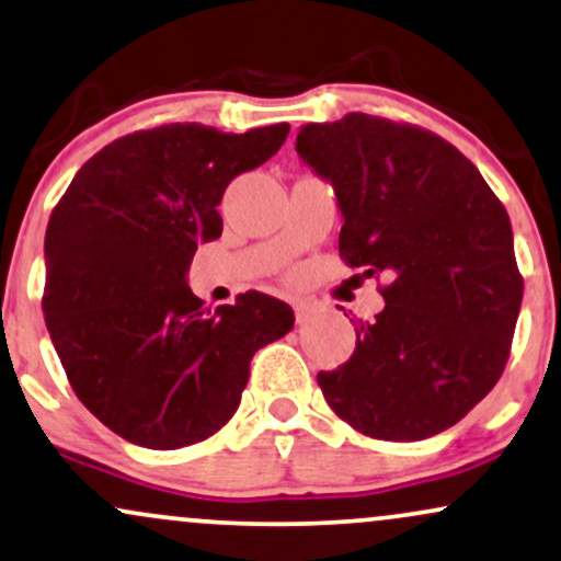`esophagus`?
<instances>
[{"label":"esophagus","mask_w":561,"mask_h":561,"mask_svg":"<svg viewBox=\"0 0 561 561\" xmlns=\"http://www.w3.org/2000/svg\"><path fill=\"white\" fill-rule=\"evenodd\" d=\"M294 312H296V322H307L312 320L314 307L307 305V301H299V305H294Z\"/></svg>","instance_id":"obj_1"}]
</instances>
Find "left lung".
Returning a JSON list of instances; mask_svg holds the SVG:
<instances>
[{"mask_svg": "<svg viewBox=\"0 0 561 561\" xmlns=\"http://www.w3.org/2000/svg\"><path fill=\"white\" fill-rule=\"evenodd\" d=\"M296 151L335 191L346 265L391 278L352 359L318 375L322 397L370 438L436 436L510 359L523 305L510 215L462 151L417 125L352 112L305 125Z\"/></svg>", "mask_w": 561, "mask_h": 561, "instance_id": "left-lung-1", "label": "left lung"}]
</instances>
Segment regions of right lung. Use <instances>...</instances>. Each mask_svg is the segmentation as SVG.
I'll return each mask as SVG.
<instances>
[{"instance_id": "obj_1", "label": "right lung", "mask_w": 561, "mask_h": 561, "mask_svg": "<svg viewBox=\"0 0 561 561\" xmlns=\"http://www.w3.org/2000/svg\"><path fill=\"white\" fill-rule=\"evenodd\" d=\"M286 136L288 123L138 130L96 151L51 213L46 331L76 397L130 444L168 451L213 436L239 410L256 348L294 328V309L267 294L209 312L186 286L199 243L220 239L228 183Z\"/></svg>"}]
</instances>
